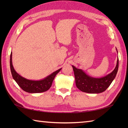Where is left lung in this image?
<instances>
[{"label":"left lung","mask_w":128,"mask_h":128,"mask_svg":"<svg viewBox=\"0 0 128 128\" xmlns=\"http://www.w3.org/2000/svg\"><path fill=\"white\" fill-rule=\"evenodd\" d=\"M116 52L118 51L116 49ZM74 72L76 86L80 91L89 94H99L104 92L110 86L117 74L119 59L115 69L110 74L100 78H95L87 75L82 69H78L72 66Z\"/></svg>","instance_id":"obj_1"}]
</instances>
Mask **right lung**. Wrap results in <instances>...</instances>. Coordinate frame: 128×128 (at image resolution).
Returning a JSON list of instances; mask_svg holds the SVG:
<instances>
[{
	"instance_id": "obj_1",
	"label": "right lung",
	"mask_w": 128,
	"mask_h": 128,
	"mask_svg": "<svg viewBox=\"0 0 128 128\" xmlns=\"http://www.w3.org/2000/svg\"><path fill=\"white\" fill-rule=\"evenodd\" d=\"M10 66L12 78L18 85L25 91L28 93H40L43 92L50 88L52 84L53 81L56 75L60 71L62 68L57 70L56 71L48 76L40 80H31L21 76L15 70L12 62V52L10 54Z\"/></svg>"
}]
</instances>
